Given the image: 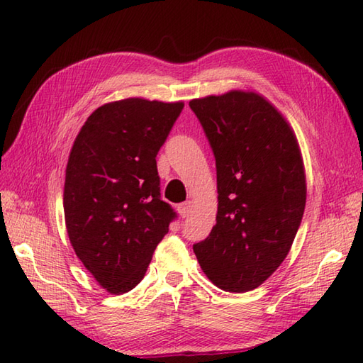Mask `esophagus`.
<instances>
[{
    "label": "esophagus",
    "mask_w": 363,
    "mask_h": 363,
    "mask_svg": "<svg viewBox=\"0 0 363 363\" xmlns=\"http://www.w3.org/2000/svg\"><path fill=\"white\" fill-rule=\"evenodd\" d=\"M177 211H179L182 218H186L187 215L190 213V211H191V201H186V203L179 204V206H177Z\"/></svg>",
    "instance_id": "1"
}]
</instances>
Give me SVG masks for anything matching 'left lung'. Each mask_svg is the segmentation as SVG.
Wrapping results in <instances>:
<instances>
[{
	"label": "left lung",
	"instance_id": "8db88e82",
	"mask_svg": "<svg viewBox=\"0 0 363 363\" xmlns=\"http://www.w3.org/2000/svg\"><path fill=\"white\" fill-rule=\"evenodd\" d=\"M217 164V225L194 245L204 274L234 293L257 289L291 248L306 207V172L289 121L250 90L189 103Z\"/></svg>",
	"mask_w": 363,
	"mask_h": 363
}]
</instances>
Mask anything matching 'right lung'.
<instances>
[{
    "label": "right lung",
    "instance_id": "right-lung-1",
    "mask_svg": "<svg viewBox=\"0 0 363 363\" xmlns=\"http://www.w3.org/2000/svg\"><path fill=\"white\" fill-rule=\"evenodd\" d=\"M184 103L126 98L90 113L68 156L64 213L76 256L112 295L143 279L176 217L156 156Z\"/></svg>",
    "mask_w": 363,
    "mask_h": 363
}]
</instances>
